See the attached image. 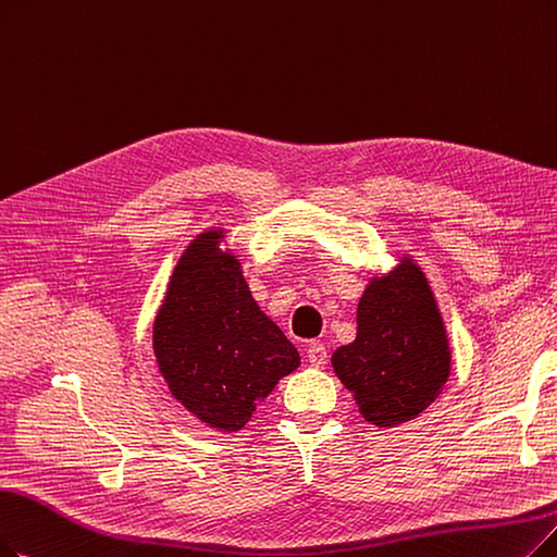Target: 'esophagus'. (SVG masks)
Here are the masks:
<instances>
[{"mask_svg": "<svg viewBox=\"0 0 557 557\" xmlns=\"http://www.w3.org/2000/svg\"><path fill=\"white\" fill-rule=\"evenodd\" d=\"M306 361L313 368H324L326 363V347L322 343H310L306 347Z\"/></svg>", "mask_w": 557, "mask_h": 557, "instance_id": "esophagus-1", "label": "esophagus"}]
</instances>
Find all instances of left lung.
<instances>
[{"label":"left lung","mask_w":557,"mask_h":557,"mask_svg":"<svg viewBox=\"0 0 557 557\" xmlns=\"http://www.w3.org/2000/svg\"><path fill=\"white\" fill-rule=\"evenodd\" d=\"M356 306V338L331 356L333 372L374 428H397L425 411L446 386L453 349L422 267L395 253Z\"/></svg>","instance_id":"1"}]
</instances>
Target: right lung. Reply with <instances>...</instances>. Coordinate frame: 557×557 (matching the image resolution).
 <instances>
[{
  "mask_svg": "<svg viewBox=\"0 0 557 557\" xmlns=\"http://www.w3.org/2000/svg\"><path fill=\"white\" fill-rule=\"evenodd\" d=\"M226 228L198 233L177 258L152 322V354L171 395L216 432H237L301 363L251 297Z\"/></svg>",
  "mask_w": 557,
  "mask_h": 557,
  "instance_id": "1",
  "label": "right lung"
}]
</instances>
